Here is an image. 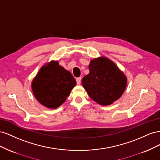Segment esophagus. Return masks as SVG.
Returning <instances> with one entry per match:
<instances>
[{"instance_id": "esophagus-1", "label": "esophagus", "mask_w": 160, "mask_h": 160, "mask_svg": "<svg viewBox=\"0 0 160 160\" xmlns=\"http://www.w3.org/2000/svg\"><path fill=\"white\" fill-rule=\"evenodd\" d=\"M76 81H77V85H80L81 82V77H78V78L76 79Z\"/></svg>"}]
</instances>
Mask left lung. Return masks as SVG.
<instances>
[{
	"label": "left lung",
	"instance_id": "left-lung-1",
	"mask_svg": "<svg viewBox=\"0 0 160 160\" xmlns=\"http://www.w3.org/2000/svg\"><path fill=\"white\" fill-rule=\"evenodd\" d=\"M89 73L82 85L90 98L101 105H109L121 98L126 88L127 77L113 61L104 57L90 61Z\"/></svg>",
	"mask_w": 160,
	"mask_h": 160
}]
</instances>
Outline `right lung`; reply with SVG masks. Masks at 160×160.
I'll return each instance as SVG.
<instances>
[{
	"label": "right lung",
	"instance_id": "obj_1",
	"mask_svg": "<svg viewBox=\"0 0 160 160\" xmlns=\"http://www.w3.org/2000/svg\"><path fill=\"white\" fill-rule=\"evenodd\" d=\"M76 81L71 72L52 61L43 65L32 82V90L37 101L45 107L56 109L63 103Z\"/></svg>",
	"mask_w": 160,
	"mask_h": 160
}]
</instances>
